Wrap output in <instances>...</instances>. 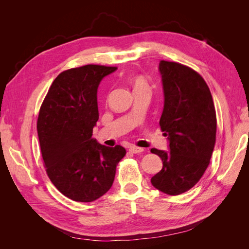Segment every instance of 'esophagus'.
I'll list each match as a JSON object with an SVG mask.
<instances>
[{
    "mask_svg": "<svg viewBox=\"0 0 249 249\" xmlns=\"http://www.w3.org/2000/svg\"><path fill=\"white\" fill-rule=\"evenodd\" d=\"M129 150H130L131 153H133V154H140V153H142L144 149L141 148V147H137V146H131Z\"/></svg>",
    "mask_w": 249,
    "mask_h": 249,
    "instance_id": "34e87169",
    "label": "esophagus"
}]
</instances>
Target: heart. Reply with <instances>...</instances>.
<instances>
[{
  "label": "heart",
  "mask_w": 249,
  "mask_h": 249,
  "mask_svg": "<svg viewBox=\"0 0 249 249\" xmlns=\"http://www.w3.org/2000/svg\"><path fill=\"white\" fill-rule=\"evenodd\" d=\"M133 86H134V88H136V87L147 86V85H146V82L143 80L142 78H136V79L134 80V82H133Z\"/></svg>",
  "instance_id": "b5f03b06"
}]
</instances>
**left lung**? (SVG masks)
I'll return each mask as SVG.
<instances>
[{
  "mask_svg": "<svg viewBox=\"0 0 249 249\" xmlns=\"http://www.w3.org/2000/svg\"><path fill=\"white\" fill-rule=\"evenodd\" d=\"M159 71L164 92L160 126L169 150L150 149L163 162L150 182L163 193L178 195L191 189L209 166L216 140V112L212 94L199 73L164 60Z\"/></svg>",
  "mask_w": 249,
  "mask_h": 249,
  "instance_id": "left-lung-1",
  "label": "left lung"
}]
</instances>
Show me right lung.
<instances>
[{"instance_id": "right-lung-1", "label": "right lung", "mask_w": 249, "mask_h": 249, "mask_svg": "<svg viewBox=\"0 0 249 249\" xmlns=\"http://www.w3.org/2000/svg\"><path fill=\"white\" fill-rule=\"evenodd\" d=\"M117 67L88 64L62 71L52 83L37 120L47 173L74 201L90 202L108 192L125 149L92 138L99 120L97 88Z\"/></svg>"}]
</instances>
